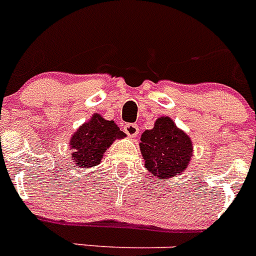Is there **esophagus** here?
Listing matches in <instances>:
<instances>
[{"label":"esophagus","mask_w":256,"mask_h":256,"mask_svg":"<svg viewBox=\"0 0 256 256\" xmlns=\"http://www.w3.org/2000/svg\"><path fill=\"white\" fill-rule=\"evenodd\" d=\"M124 132L126 133V134L130 136V137H137L140 133V130H138V126L134 123H128L124 126Z\"/></svg>","instance_id":"obj_1"}]
</instances>
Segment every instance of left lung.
Here are the masks:
<instances>
[{"label": "left lung", "instance_id": "obj_1", "mask_svg": "<svg viewBox=\"0 0 256 256\" xmlns=\"http://www.w3.org/2000/svg\"><path fill=\"white\" fill-rule=\"evenodd\" d=\"M140 148L144 168L159 180L183 173L194 151L188 134L177 128L169 116H160L156 119L152 130L142 133Z\"/></svg>", "mask_w": 256, "mask_h": 256}]
</instances>
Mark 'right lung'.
Segmentation results:
<instances>
[{
    "instance_id": "add662e5",
    "label": "right lung",
    "mask_w": 256,
    "mask_h": 256,
    "mask_svg": "<svg viewBox=\"0 0 256 256\" xmlns=\"http://www.w3.org/2000/svg\"><path fill=\"white\" fill-rule=\"evenodd\" d=\"M123 137L126 133L119 130L114 120H106L100 114H94L70 140L72 160L80 168L96 166L112 142Z\"/></svg>"
}]
</instances>
